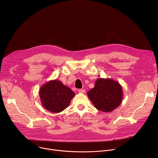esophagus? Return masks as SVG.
<instances>
[{
  "label": "esophagus",
  "mask_w": 158,
  "mask_h": 158,
  "mask_svg": "<svg viewBox=\"0 0 158 158\" xmlns=\"http://www.w3.org/2000/svg\"><path fill=\"white\" fill-rule=\"evenodd\" d=\"M78 92H79V93H85V89H78Z\"/></svg>",
  "instance_id": "esophagus-1"
}]
</instances>
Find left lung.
Masks as SVG:
<instances>
[{
  "instance_id": "1",
  "label": "left lung",
  "mask_w": 158,
  "mask_h": 158,
  "mask_svg": "<svg viewBox=\"0 0 158 158\" xmlns=\"http://www.w3.org/2000/svg\"><path fill=\"white\" fill-rule=\"evenodd\" d=\"M87 96L98 110L110 112L122 103L123 91L120 83L110 78H98Z\"/></svg>"
}]
</instances>
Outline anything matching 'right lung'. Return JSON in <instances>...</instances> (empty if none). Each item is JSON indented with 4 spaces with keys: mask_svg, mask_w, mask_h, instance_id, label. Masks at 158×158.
Masks as SVG:
<instances>
[{
    "mask_svg": "<svg viewBox=\"0 0 158 158\" xmlns=\"http://www.w3.org/2000/svg\"><path fill=\"white\" fill-rule=\"evenodd\" d=\"M42 105L50 112L59 113L66 109L75 94L57 80H50L40 89Z\"/></svg>",
    "mask_w": 158,
    "mask_h": 158,
    "instance_id": "obj_1",
    "label": "right lung"
}]
</instances>
